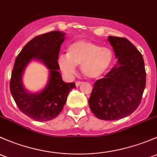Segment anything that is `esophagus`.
<instances>
[{
	"label": "esophagus",
	"mask_w": 157,
	"mask_h": 157,
	"mask_svg": "<svg viewBox=\"0 0 157 157\" xmlns=\"http://www.w3.org/2000/svg\"><path fill=\"white\" fill-rule=\"evenodd\" d=\"M82 82H75V85H76V87L80 86V85H82Z\"/></svg>",
	"instance_id": "1"
}]
</instances>
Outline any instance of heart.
I'll use <instances>...</instances> for the list:
<instances>
[{
    "mask_svg": "<svg viewBox=\"0 0 157 157\" xmlns=\"http://www.w3.org/2000/svg\"><path fill=\"white\" fill-rule=\"evenodd\" d=\"M113 59V54L110 48L86 40H78L69 45L67 55L59 56L58 65L67 76L73 75L76 66L81 65V70L85 76L98 78L109 69Z\"/></svg>",
    "mask_w": 157,
    "mask_h": 157,
    "instance_id": "1",
    "label": "heart"
}]
</instances>
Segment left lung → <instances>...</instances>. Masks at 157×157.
Returning <instances> with one entry per match:
<instances>
[{"label":"left lung","mask_w":157,"mask_h":157,"mask_svg":"<svg viewBox=\"0 0 157 157\" xmlns=\"http://www.w3.org/2000/svg\"><path fill=\"white\" fill-rule=\"evenodd\" d=\"M117 63L94 85L88 103L102 120H118L132 114L141 101L146 85L143 56L125 38L109 36Z\"/></svg>","instance_id":"8db88e82"}]
</instances>
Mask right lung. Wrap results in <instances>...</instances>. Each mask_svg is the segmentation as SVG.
Here are the masks:
<instances>
[{
	"label": "right lung",
	"instance_id": "obj_1",
	"mask_svg": "<svg viewBox=\"0 0 157 157\" xmlns=\"http://www.w3.org/2000/svg\"><path fill=\"white\" fill-rule=\"evenodd\" d=\"M66 34L53 31L34 38L25 45L15 60L10 89L19 110L38 122L54 119L62 111L74 82L66 83L59 72L58 56ZM32 60H38L49 69V80L45 88L31 93L24 88L22 75Z\"/></svg>",
	"mask_w": 157,
	"mask_h": 157
}]
</instances>
